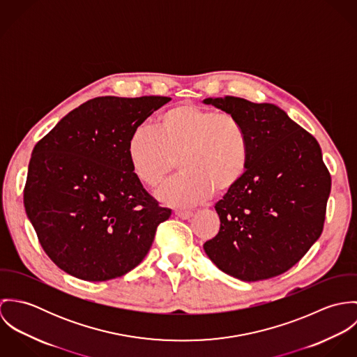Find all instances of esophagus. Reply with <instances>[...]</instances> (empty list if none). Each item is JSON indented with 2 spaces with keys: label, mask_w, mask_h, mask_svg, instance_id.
<instances>
[{
  "label": "esophagus",
  "mask_w": 357,
  "mask_h": 357,
  "mask_svg": "<svg viewBox=\"0 0 357 357\" xmlns=\"http://www.w3.org/2000/svg\"><path fill=\"white\" fill-rule=\"evenodd\" d=\"M174 214L183 220H188L190 217H192V211H190V210H176Z\"/></svg>",
  "instance_id": "esophagus-1"
}]
</instances>
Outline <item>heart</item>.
Listing matches in <instances>:
<instances>
[{
	"label": "heart",
	"mask_w": 357,
	"mask_h": 357,
	"mask_svg": "<svg viewBox=\"0 0 357 357\" xmlns=\"http://www.w3.org/2000/svg\"><path fill=\"white\" fill-rule=\"evenodd\" d=\"M126 153L133 174L147 187H156L177 159L184 173L163 184L156 198L185 207L235 188L246 173L250 144L235 115L181 102L159 112L153 129H136Z\"/></svg>",
	"instance_id": "1"
}]
</instances>
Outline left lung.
<instances>
[{
  "mask_svg": "<svg viewBox=\"0 0 357 357\" xmlns=\"http://www.w3.org/2000/svg\"><path fill=\"white\" fill-rule=\"evenodd\" d=\"M243 123L250 144L245 176L218 201V234L204 253L243 282L278 276L320 238L331 177L316 139L282 108L241 98H208Z\"/></svg>",
  "mask_w": 357,
  "mask_h": 357,
  "instance_id": "8db88e82",
  "label": "left lung"
}]
</instances>
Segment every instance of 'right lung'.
Returning <instances> with one entry per match:
<instances>
[{"label": "right lung", "mask_w": 357, "mask_h": 357, "mask_svg": "<svg viewBox=\"0 0 357 357\" xmlns=\"http://www.w3.org/2000/svg\"><path fill=\"white\" fill-rule=\"evenodd\" d=\"M170 98L102 96L61 118L31 153L24 208L64 272L88 282L119 278L147 255L172 210L143 188L128 160L130 135Z\"/></svg>", "instance_id": "right-lung-1"}]
</instances>
